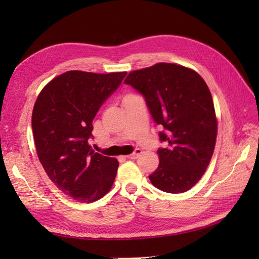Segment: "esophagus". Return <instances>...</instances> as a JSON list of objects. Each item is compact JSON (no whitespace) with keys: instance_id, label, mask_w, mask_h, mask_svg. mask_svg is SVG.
Returning a JSON list of instances; mask_svg holds the SVG:
<instances>
[{"instance_id":"1","label":"esophagus","mask_w":259,"mask_h":259,"mask_svg":"<svg viewBox=\"0 0 259 259\" xmlns=\"http://www.w3.org/2000/svg\"><path fill=\"white\" fill-rule=\"evenodd\" d=\"M140 153H141V150H140V149H136V150L134 151V153H131V155L126 156V158H128V159H137V158H138V156L140 155Z\"/></svg>"}]
</instances>
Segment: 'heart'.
<instances>
[{
  "instance_id": "heart-1",
  "label": "heart",
  "mask_w": 259,
  "mask_h": 259,
  "mask_svg": "<svg viewBox=\"0 0 259 259\" xmlns=\"http://www.w3.org/2000/svg\"><path fill=\"white\" fill-rule=\"evenodd\" d=\"M125 97H129V96H125ZM125 97H124V98H125Z\"/></svg>"
}]
</instances>
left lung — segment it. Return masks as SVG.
Returning a JSON list of instances; mask_svg holds the SVG:
<instances>
[{
    "mask_svg": "<svg viewBox=\"0 0 259 259\" xmlns=\"http://www.w3.org/2000/svg\"><path fill=\"white\" fill-rule=\"evenodd\" d=\"M144 96L152 119L163 130L159 166L149 176L162 191L179 194L194 187L206 171L217 137L211 93L196 71L157 63L130 72L124 80Z\"/></svg>",
    "mask_w": 259,
    "mask_h": 259,
    "instance_id": "left-lung-1",
    "label": "left lung"
}]
</instances>
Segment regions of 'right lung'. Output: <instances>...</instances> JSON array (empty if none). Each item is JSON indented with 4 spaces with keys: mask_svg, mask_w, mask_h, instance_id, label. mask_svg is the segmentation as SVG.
<instances>
[{
    "mask_svg": "<svg viewBox=\"0 0 259 259\" xmlns=\"http://www.w3.org/2000/svg\"><path fill=\"white\" fill-rule=\"evenodd\" d=\"M125 74L68 71L36 99L32 130L38 160L52 183L74 200L96 201L113 185L118 160L93 151L89 139L99 109Z\"/></svg>",
    "mask_w": 259,
    "mask_h": 259,
    "instance_id": "obj_1",
    "label": "right lung"
}]
</instances>
